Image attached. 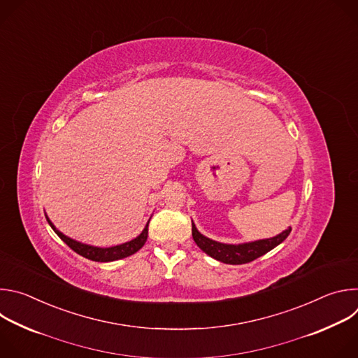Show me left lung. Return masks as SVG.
Here are the masks:
<instances>
[{"label":"left lung","mask_w":358,"mask_h":358,"mask_svg":"<svg viewBox=\"0 0 358 358\" xmlns=\"http://www.w3.org/2000/svg\"><path fill=\"white\" fill-rule=\"evenodd\" d=\"M290 231L292 228L289 227L287 229H285L283 232L272 238L243 242V243H222L206 235H202L196 229L195 224L192 222V238L195 243L199 246V249L202 252H206L207 255H210L211 258L228 265H242L262 257V255H265L266 252L272 250L279 243H282L289 236Z\"/></svg>","instance_id":"1"}]
</instances>
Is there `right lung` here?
I'll use <instances>...</instances> for the list:
<instances>
[{"label":"right lung","mask_w":358,"mask_h":358,"mask_svg":"<svg viewBox=\"0 0 358 358\" xmlns=\"http://www.w3.org/2000/svg\"><path fill=\"white\" fill-rule=\"evenodd\" d=\"M46 217V221L48 224L50 225V228H52L55 231V234L72 249L75 250L76 253H79L80 257L86 258V259H90V261H94V262H113V261H119V259H123V258H127L130 257V255L136 253L138 249L143 248V245L147 241V236H148V222L150 220L147 221L144 229L141 231V234L138 236H136L134 239L129 241V242H124V243H120V245H115V246H109V248H100V246H93V245H87V243H83V242H79L76 239H72L69 236H66L65 234H62L54 224L52 221L49 220V217L45 214Z\"/></svg>","instance_id":"1"}]
</instances>
